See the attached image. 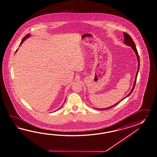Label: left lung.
Here are the masks:
<instances>
[{"label": "left lung", "instance_id": "1", "mask_svg": "<svg viewBox=\"0 0 157 157\" xmlns=\"http://www.w3.org/2000/svg\"><path fill=\"white\" fill-rule=\"evenodd\" d=\"M124 44H126L127 46H131V47L132 48V49L133 50V51H135V53H136V56H137V60H138V63H139V64H138V70H137V73H136V78H135V82H134V84H133V88H132V89L131 92H130V93H129V94H128L125 97V98L123 99H124L126 97H128L129 95L131 94L133 90H134V88H135V85H136V80H137V75H138V73H139V68H140V58H139V54H138V52H137V48H136V45H135V42H133V40H132L131 36H130L128 33L124 32ZM123 99H122L121 101H123ZM121 101H120L119 102H121ZM119 102H117V103L115 105H114L113 106H111L110 107H108V108H106V109H100V110H104V109H109L110 108H111V107H114V106H116V105H117Z\"/></svg>", "mask_w": 157, "mask_h": 157}]
</instances>
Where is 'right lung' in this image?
<instances>
[{"instance_id": "right-lung-1", "label": "right lung", "mask_w": 157, "mask_h": 157, "mask_svg": "<svg viewBox=\"0 0 157 157\" xmlns=\"http://www.w3.org/2000/svg\"><path fill=\"white\" fill-rule=\"evenodd\" d=\"M30 36V34H26V35L25 36H24V38H22V40H21V43H20V46H21V44H22V43H23V42H24V40H26V38H28V37H29ZM17 51V50H16V51Z\"/></svg>"}]
</instances>
